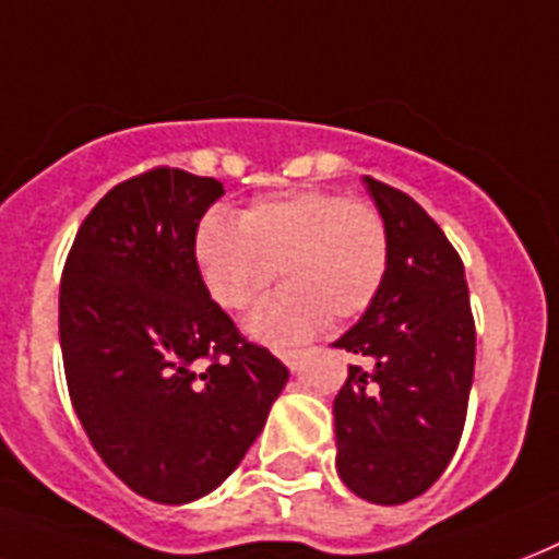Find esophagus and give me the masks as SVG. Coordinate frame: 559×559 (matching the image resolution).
<instances>
[{
    "label": "esophagus",
    "instance_id": "34e87169",
    "mask_svg": "<svg viewBox=\"0 0 559 559\" xmlns=\"http://www.w3.org/2000/svg\"><path fill=\"white\" fill-rule=\"evenodd\" d=\"M304 358H307V353L304 350H287V353H281V361H284V365L289 367V370H298V367L304 365Z\"/></svg>",
    "mask_w": 559,
    "mask_h": 559
}]
</instances>
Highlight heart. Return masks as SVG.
<instances>
[{
	"instance_id": "obj_1",
	"label": "heart",
	"mask_w": 559,
	"mask_h": 559,
	"mask_svg": "<svg viewBox=\"0 0 559 559\" xmlns=\"http://www.w3.org/2000/svg\"><path fill=\"white\" fill-rule=\"evenodd\" d=\"M388 258L382 215L321 189L261 198L240 212V224L212 212L194 233V264L226 310L249 307L278 270L284 287L247 319V333L266 344L301 342L326 319L365 312Z\"/></svg>"
}]
</instances>
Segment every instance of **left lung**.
Returning a JSON list of instances; mask_svg holds the SVG:
<instances>
[{
    "label": "left lung",
    "mask_w": 559,
    "mask_h": 559,
    "mask_svg": "<svg viewBox=\"0 0 559 559\" xmlns=\"http://www.w3.org/2000/svg\"><path fill=\"white\" fill-rule=\"evenodd\" d=\"M384 221L388 272L333 344L361 358L333 402L335 471L356 497L402 506L448 468L465 425L476 333L456 249L419 203L365 177Z\"/></svg>",
    "instance_id": "obj_1"
}]
</instances>
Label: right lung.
Returning a JSON list of instances; mask_svg holds the SVG:
<instances>
[{"instance_id": "1", "label": "right lung", "mask_w": 559, "mask_h": 559, "mask_svg": "<svg viewBox=\"0 0 559 559\" xmlns=\"http://www.w3.org/2000/svg\"><path fill=\"white\" fill-rule=\"evenodd\" d=\"M221 194L215 177L183 169L115 186L80 226L59 287L76 419L111 474L160 506L215 491L289 379L240 338L194 264V233Z\"/></svg>"}]
</instances>
